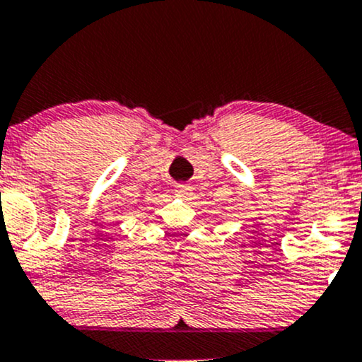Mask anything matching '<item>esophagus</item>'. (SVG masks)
Segmentation results:
<instances>
[{"label": "esophagus", "instance_id": "esophagus-1", "mask_svg": "<svg viewBox=\"0 0 362 362\" xmlns=\"http://www.w3.org/2000/svg\"><path fill=\"white\" fill-rule=\"evenodd\" d=\"M176 195L182 200H189L193 197V188L189 185H180L176 189Z\"/></svg>", "mask_w": 362, "mask_h": 362}]
</instances>
